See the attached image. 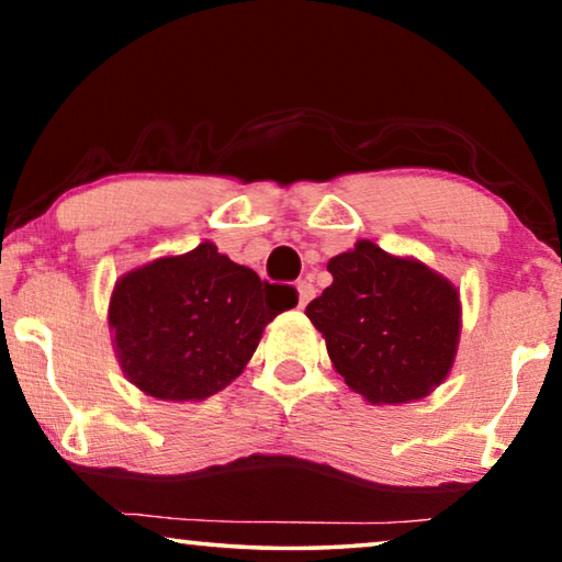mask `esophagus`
Masks as SVG:
<instances>
[{"instance_id": "1", "label": "esophagus", "mask_w": 562, "mask_h": 562, "mask_svg": "<svg viewBox=\"0 0 562 562\" xmlns=\"http://www.w3.org/2000/svg\"><path fill=\"white\" fill-rule=\"evenodd\" d=\"M297 294H300V307H304L312 297H315V284L310 280H300L297 282Z\"/></svg>"}]
</instances>
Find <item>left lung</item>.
I'll return each instance as SVG.
<instances>
[{
    "label": "left lung",
    "instance_id": "left-lung-1",
    "mask_svg": "<svg viewBox=\"0 0 562 562\" xmlns=\"http://www.w3.org/2000/svg\"><path fill=\"white\" fill-rule=\"evenodd\" d=\"M327 270L331 284L304 312L345 382L372 404H406L439 386L459 345V290L369 240Z\"/></svg>",
    "mask_w": 562,
    "mask_h": 562
}]
</instances>
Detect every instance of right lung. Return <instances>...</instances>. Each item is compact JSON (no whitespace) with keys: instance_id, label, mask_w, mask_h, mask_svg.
<instances>
[{"instance_id":"obj_1","label":"right lung","mask_w":562,"mask_h":562,"mask_svg":"<svg viewBox=\"0 0 562 562\" xmlns=\"http://www.w3.org/2000/svg\"><path fill=\"white\" fill-rule=\"evenodd\" d=\"M297 304L213 243L160 258L116 282L109 325L133 384L164 402H201L240 376L262 329Z\"/></svg>"}]
</instances>
